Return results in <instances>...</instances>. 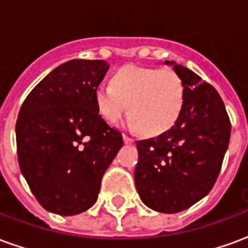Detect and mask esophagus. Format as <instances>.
Masks as SVG:
<instances>
[{"instance_id":"obj_1","label":"esophagus","mask_w":248,"mask_h":248,"mask_svg":"<svg viewBox=\"0 0 248 248\" xmlns=\"http://www.w3.org/2000/svg\"><path fill=\"white\" fill-rule=\"evenodd\" d=\"M124 143H133V142H134V140H133L131 137H129V135H126V134H124Z\"/></svg>"}]
</instances>
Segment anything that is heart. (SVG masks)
I'll list each match as a JSON object with an SVG mask.
<instances>
[{"instance_id":"obj_1","label":"heart","mask_w":248,"mask_h":248,"mask_svg":"<svg viewBox=\"0 0 248 248\" xmlns=\"http://www.w3.org/2000/svg\"><path fill=\"white\" fill-rule=\"evenodd\" d=\"M183 95V82L175 70L127 65L114 74L110 85L97 87L95 105L108 124H118L129 110L134 127L155 135L175 124Z\"/></svg>"}]
</instances>
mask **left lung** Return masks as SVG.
<instances>
[{"label": "left lung", "mask_w": 248, "mask_h": 248, "mask_svg": "<svg viewBox=\"0 0 248 248\" xmlns=\"http://www.w3.org/2000/svg\"><path fill=\"white\" fill-rule=\"evenodd\" d=\"M171 63L183 82L182 110L171 129L137 140L140 158L134 172L142 202L166 214L191 207L211 191L231 134L229 114L215 87Z\"/></svg>", "instance_id": "left-lung-1"}]
</instances>
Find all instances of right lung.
Wrapping results in <instances>:
<instances>
[{"label": "right lung", "mask_w": 248, "mask_h": 248, "mask_svg": "<svg viewBox=\"0 0 248 248\" xmlns=\"http://www.w3.org/2000/svg\"><path fill=\"white\" fill-rule=\"evenodd\" d=\"M108 70L101 60H71L49 73L21 106L17 155L35 199L58 215L95 203L103 172L124 146L98 113L95 90Z\"/></svg>", "instance_id": "add662e5"}]
</instances>
